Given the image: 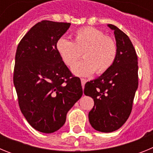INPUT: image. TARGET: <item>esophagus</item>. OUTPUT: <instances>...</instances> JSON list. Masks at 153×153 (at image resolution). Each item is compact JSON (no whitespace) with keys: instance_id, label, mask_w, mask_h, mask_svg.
<instances>
[{"instance_id":"esophagus-1","label":"esophagus","mask_w":153,"mask_h":153,"mask_svg":"<svg viewBox=\"0 0 153 153\" xmlns=\"http://www.w3.org/2000/svg\"><path fill=\"white\" fill-rule=\"evenodd\" d=\"M80 80H81V83H82V87H83H83H84L85 83H86V80L85 79H83V78H82V79H80Z\"/></svg>"}]
</instances>
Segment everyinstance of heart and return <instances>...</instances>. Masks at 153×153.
I'll use <instances>...</instances> for the list:
<instances>
[{"label": "heart", "mask_w": 153, "mask_h": 153, "mask_svg": "<svg viewBox=\"0 0 153 153\" xmlns=\"http://www.w3.org/2000/svg\"><path fill=\"white\" fill-rule=\"evenodd\" d=\"M56 51L67 66L73 65L83 52L85 59L74 64L71 70L75 75L87 76L96 71L103 74L111 67L117 54L116 42L102 31L93 27L76 30L74 40L60 37L56 41Z\"/></svg>", "instance_id": "b5f03b06"}]
</instances>
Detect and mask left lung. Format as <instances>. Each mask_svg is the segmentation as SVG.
<instances>
[{
  "label": "left lung",
  "mask_w": 153,
  "mask_h": 153,
  "mask_svg": "<svg viewBox=\"0 0 153 153\" xmlns=\"http://www.w3.org/2000/svg\"><path fill=\"white\" fill-rule=\"evenodd\" d=\"M117 54L111 67L100 76L85 84L84 94L92 97L94 106L89 113L93 129L111 132L122 126L129 118L138 88V60L129 36L113 24Z\"/></svg>",
  "instance_id": "1"
}]
</instances>
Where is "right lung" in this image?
<instances>
[{"label":"right lung","instance_id":"obj_1","mask_svg":"<svg viewBox=\"0 0 153 153\" xmlns=\"http://www.w3.org/2000/svg\"><path fill=\"white\" fill-rule=\"evenodd\" d=\"M70 27L42 21L17 48L13 84L20 109L30 125L44 133L60 129L67 112L83 95L80 79L73 76L56 51V41Z\"/></svg>","mask_w":153,"mask_h":153}]
</instances>
